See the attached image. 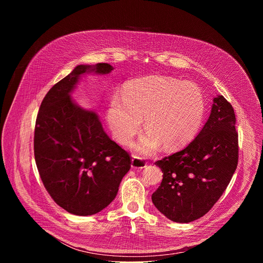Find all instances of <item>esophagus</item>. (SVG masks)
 Here are the masks:
<instances>
[{"mask_svg": "<svg viewBox=\"0 0 263 263\" xmlns=\"http://www.w3.org/2000/svg\"><path fill=\"white\" fill-rule=\"evenodd\" d=\"M131 166H132V168L142 170V168H144L146 166V161L143 158H140L138 156H133Z\"/></svg>", "mask_w": 263, "mask_h": 263, "instance_id": "1", "label": "esophagus"}]
</instances>
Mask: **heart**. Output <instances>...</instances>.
I'll use <instances>...</instances> for the list:
<instances>
[{"instance_id": "heart-1", "label": "heart", "mask_w": 263, "mask_h": 263, "mask_svg": "<svg viewBox=\"0 0 263 263\" xmlns=\"http://www.w3.org/2000/svg\"><path fill=\"white\" fill-rule=\"evenodd\" d=\"M124 100L114 97L107 120L115 138L128 144L140 129L144 118L147 131L135 144L142 155H152L164 144L177 148L189 143L198 134L205 115L201 90L191 82L172 77L152 76L130 82Z\"/></svg>"}]
</instances>
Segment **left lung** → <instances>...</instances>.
<instances>
[{
  "mask_svg": "<svg viewBox=\"0 0 263 263\" xmlns=\"http://www.w3.org/2000/svg\"><path fill=\"white\" fill-rule=\"evenodd\" d=\"M235 124L232 105L217 96L198 136L181 151L155 162L163 178L152 201L167 218L176 222L196 220L226 191L238 163Z\"/></svg>",
  "mask_w": 263,
  "mask_h": 263,
  "instance_id": "1",
  "label": "left lung"
}]
</instances>
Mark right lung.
<instances>
[{
  "label": "right lung",
  "instance_id": "1",
  "mask_svg": "<svg viewBox=\"0 0 263 263\" xmlns=\"http://www.w3.org/2000/svg\"><path fill=\"white\" fill-rule=\"evenodd\" d=\"M112 69L108 63L76 66L48 91L37 114V170L51 198L71 214L92 215L106 208L131 167V156L109 138L98 116L69 96L84 72Z\"/></svg>",
  "mask_w": 263,
  "mask_h": 263
}]
</instances>
